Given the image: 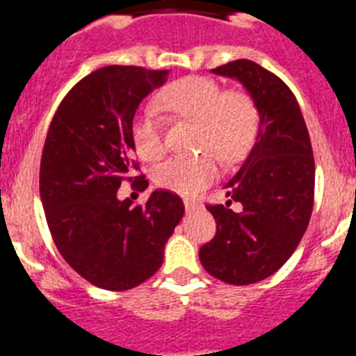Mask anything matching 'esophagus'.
<instances>
[{
    "label": "esophagus",
    "instance_id": "obj_1",
    "mask_svg": "<svg viewBox=\"0 0 356 356\" xmlns=\"http://www.w3.org/2000/svg\"><path fill=\"white\" fill-rule=\"evenodd\" d=\"M196 209H197L196 203H193V201H185V210H187V212H194Z\"/></svg>",
    "mask_w": 356,
    "mask_h": 356
}]
</instances>
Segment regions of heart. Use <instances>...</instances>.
<instances>
[{
	"label": "heart",
	"instance_id": "obj_1",
	"mask_svg": "<svg viewBox=\"0 0 356 356\" xmlns=\"http://www.w3.org/2000/svg\"><path fill=\"white\" fill-rule=\"evenodd\" d=\"M153 108L175 121L193 122L194 149L212 150L225 163L241 160L259 135L260 110L253 96L244 89L221 90L212 78L185 76L172 81L156 96ZM131 139L144 162H156L165 153L162 127L151 110L135 121ZM211 154L201 151L163 162L153 175L155 184L184 196L200 193L217 175Z\"/></svg>",
	"mask_w": 356,
	"mask_h": 356
}]
</instances>
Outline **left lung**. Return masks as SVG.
I'll list each match as a JSON object with an SVG mask.
<instances>
[{
    "label": "left lung",
    "mask_w": 356,
    "mask_h": 356,
    "mask_svg": "<svg viewBox=\"0 0 356 356\" xmlns=\"http://www.w3.org/2000/svg\"><path fill=\"white\" fill-rule=\"evenodd\" d=\"M212 72L246 87L259 105L260 128L251 153L226 184L228 203L207 205L216 235L200 248V260L213 278L250 285L278 271L307 232L316 163L300 105L275 72L244 58ZM232 200L241 203L242 213L229 209Z\"/></svg>",
    "instance_id": "obj_1"
}]
</instances>
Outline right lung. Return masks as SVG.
<instances>
[{
  "mask_svg": "<svg viewBox=\"0 0 356 356\" xmlns=\"http://www.w3.org/2000/svg\"><path fill=\"white\" fill-rule=\"evenodd\" d=\"M168 72L96 69L65 94L46 135L39 185L49 234L65 262L105 291H128L155 275L184 217L181 197L165 188L151 193L146 205L118 200L122 181L147 187L135 175L140 168L131 124L139 103L165 83Z\"/></svg>",
  "mask_w": 356,
  "mask_h": 356,
  "instance_id": "obj_1",
  "label": "right lung"
}]
</instances>
